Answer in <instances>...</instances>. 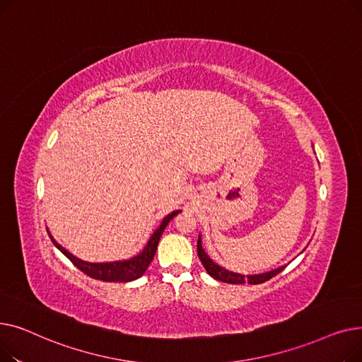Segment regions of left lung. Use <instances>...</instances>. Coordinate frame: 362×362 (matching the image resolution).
Wrapping results in <instances>:
<instances>
[{
  "label": "left lung",
  "instance_id": "1",
  "mask_svg": "<svg viewBox=\"0 0 362 362\" xmlns=\"http://www.w3.org/2000/svg\"><path fill=\"white\" fill-rule=\"evenodd\" d=\"M197 248H198V257L202 262V265L205 267L206 273L210 274L211 277H214L216 280H220V281H224V283H232V284H243V283H250V284H259V283H264L270 280L272 277L277 276L283 267L277 269V270H273V272H269V273H264V274H257V276H242V274H236V273H232V272H227L224 269H221L220 265L214 264L213 259H210V257H208L205 254V251L202 250V245H201V238H198V243H197Z\"/></svg>",
  "mask_w": 362,
  "mask_h": 362
}]
</instances>
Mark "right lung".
<instances>
[{"mask_svg": "<svg viewBox=\"0 0 362 362\" xmlns=\"http://www.w3.org/2000/svg\"><path fill=\"white\" fill-rule=\"evenodd\" d=\"M180 211H175L168 214L161 226L158 227V229L154 232V235L151 236L148 245L144 248V251L133 257L132 259H127V261H119V262H104V264H90V262H85V261H81L76 257H73L70 252H67L63 246H60L59 243H57L51 236V240L52 243L59 248L71 262L74 267H78L82 273H85L86 276H89L90 279H95V280H101V281H122V283H126V281H132L135 280L138 277H141L146 269L148 265L151 264L152 258H154L156 255V251H157V246H158V242H160V238L165 229V226L168 224V221L176 217Z\"/></svg>", "mask_w": 362, "mask_h": 362, "instance_id": "obj_1", "label": "right lung"}]
</instances>
